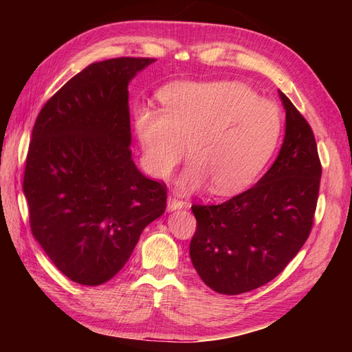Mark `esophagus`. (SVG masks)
<instances>
[{
	"label": "esophagus",
	"instance_id": "obj_1",
	"mask_svg": "<svg viewBox=\"0 0 352 352\" xmlns=\"http://www.w3.org/2000/svg\"><path fill=\"white\" fill-rule=\"evenodd\" d=\"M183 207H186V203L183 199L177 198L174 195H170L168 198V208H169V210H178V208H183Z\"/></svg>",
	"mask_w": 352,
	"mask_h": 352
}]
</instances>
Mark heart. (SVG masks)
Here are the masks:
<instances>
[{
    "label": "heart",
    "instance_id": "1",
    "mask_svg": "<svg viewBox=\"0 0 352 352\" xmlns=\"http://www.w3.org/2000/svg\"><path fill=\"white\" fill-rule=\"evenodd\" d=\"M160 109L140 107L134 129L146 170L166 180L188 146L190 164L180 188L210 183L216 195L250 186L272 155L281 134V111L239 81H174L159 94Z\"/></svg>",
    "mask_w": 352,
    "mask_h": 352
}]
</instances>
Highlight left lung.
I'll list each match as a JSON object with an SVG mask.
<instances>
[{"mask_svg": "<svg viewBox=\"0 0 352 352\" xmlns=\"http://www.w3.org/2000/svg\"><path fill=\"white\" fill-rule=\"evenodd\" d=\"M280 98L286 134L271 169L228 201L192 206V265L218 294L265 286L300 252L313 228L322 175L315 134L287 96L280 92Z\"/></svg>", "mask_w": 352, "mask_h": 352, "instance_id": "left-lung-1", "label": "left lung"}]
</instances>
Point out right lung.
<instances>
[{"label":"right lung","mask_w":352,"mask_h":352,"mask_svg":"<svg viewBox=\"0 0 352 352\" xmlns=\"http://www.w3.org/2000/svg\"><path fill=\"white\" fill-rule=\"evenodd\" d=\"M151 57L89 65L51 96L30 140L24 189L32 234L69 280L100 286L121 271L166 208V184L131 160L130 80Z\"/></svg>","instance_id":"right-lung-1"}]
</instances>
